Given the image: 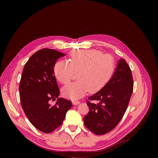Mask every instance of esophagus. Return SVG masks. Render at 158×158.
I'll list each match as a JSON object with an SVG mask.
<instances>
[{
  "label": "esophagus",
  "instance_id": "esophagus-1",
  "mask_svg": "<svg viewBox=\"0 0 158 158\" xmlns=\"http://www.w3.org/2000/svg\"><path fill=\"white\" fill-rule=\"evenodd\" d=\"M72 103L73 105H77V104H80V102L77 101H72Z\"/></svg>",
  "mask_w": 158,
  "mask_h": 158
}]
</instances>
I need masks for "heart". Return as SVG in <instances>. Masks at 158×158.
<instances>
[{
  "instance_id": "obj_1",
  "label": "heart",
  "mask_w": 158,
  "mask_h": 158,
  "mask_svg": "<svg viewBox=\"0 0 158 158\" xmlns=\"http://www.w3.org/2000/svg\"><path fill=\"white\" fill-rule=\"evenodd\" d=\"M115 63L109 54L97 50H77L70 53L69 61H57L54 66V75L61 84H66L78 73V81L70 82L61 90L63 95L71 100L83 97L88 91L95 93L102 89L114 73Z\"/></svg>"
}]
</instances>
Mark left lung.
<instances>
[{
    "label": "left lung",
    "mask_w": 158,
    "mask_h": 158,
    "mask_svg": "<svg viewBox=\"0 0 158 158\" xmlns=\"http://www.w3.org/2000/svg\"><path fill=\"white\" fill-rule=\"evenodd\" d=\"M133 85L131 70L126 61L121 59L107 84L88 97L89 112L83 118L86 127L97 135H105L114 129L127 110ZM94 100L98 103L90 102Z\"/></svg>",
    "instance_id": "8db88e82"
}]
</instances>
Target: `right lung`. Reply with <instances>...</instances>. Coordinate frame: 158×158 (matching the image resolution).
Instances as JSON below:
<instances>
[{
  "mask_svg": "<svg viewBox=\"0 0 158 158\" xmlns=\"http://www.w3.org/2000/svg\"><path fill=\"white\" fill-rule=\"evenodd\" d=\"M65 54L56 50L45 48L33 54L25 64L19 85L22 109L29 122L39 131L50 133L59 127L72 102L58 98L60 94L54 66L58 58Z\"/></svg>",
  "mask_w": 158,
  "mask_h": 158,
  "instance_id": "add662e5",
  "label": "right lung"
}]
</instances>
